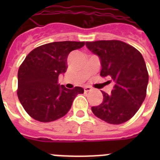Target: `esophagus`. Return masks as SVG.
<instances>
[{
  "mask_svg": "<svg viewBox=\"0 0 160 160\" xmlns=\"http://www.w3.org/2000/svg\"><path fill=\"white\" fill-rule=\"evenodd\" d=\"M91 90H92V89L90 88V87H84V91L86 93H87V92H90V91H91Z\"/></svg>",
  "mask_w": 160,
  "mask_h": 160,
  "instance_id": "obj_1",
  "label": "esophagus"
}]
</instances>
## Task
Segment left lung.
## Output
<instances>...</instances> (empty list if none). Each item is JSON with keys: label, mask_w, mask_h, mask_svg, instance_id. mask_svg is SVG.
<instances>
[{"label": "left lung", "mask_w": 160, "mask_h": 160, "mask_svg": "<svg viewBox=\"0 0 160 160\" xmlns=\"http://www.w3.org/2000/svg\"><path fill=\"white\" fill-rule=\"evenodd\" d=\"M86 46L99 58L100 75L109 77L114 83L111 94L102 91V102L91 107L92 112L108 123L127 122L146 98L149 76L142 55L121 41H96L87 42Z\"/></svg>", "instance_id": "1"}]
</instances>
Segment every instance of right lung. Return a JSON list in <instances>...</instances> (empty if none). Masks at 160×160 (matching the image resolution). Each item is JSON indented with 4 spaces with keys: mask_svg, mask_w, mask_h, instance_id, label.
<instances>
[{
    "mask_svg": "<svg viewBox=\"0 0 160 160\" xmlns=\"http://www.w3.org/2000/svg\"><path fill=\"white\" fill-rule=\"evenodd\" d=\"M84 42H56L35 48L18 70V96L25 111L35 120L48 122L62 118L71 108L73 99L83 94L82 87L72 90L58 84V76L67 70L69 53Z\"/></svg>",
    "mask_w": 160,
    "mask_h": 160,
    "instance_id": "right-lung-1",
    "label": "right lung"
}]
</instances>
